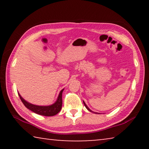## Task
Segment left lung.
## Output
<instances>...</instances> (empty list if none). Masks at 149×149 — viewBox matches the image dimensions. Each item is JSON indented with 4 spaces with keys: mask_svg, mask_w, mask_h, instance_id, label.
<instances>
[{
    "mask_svg": "<svg viewBox=\"0 0 149 149\" xmlns=\"http://www.w3.org/2000/svg\"><path fill=\"white\" fill-rule=\"evenodd\" d=\"M84 105H85V107H86V108H87V109L88 110H89V111H90V112H93V111H92V110H91L89 109V108H88V107H87V106L86 104H85V102H84Z\"/></svg>",
    "mask_w": 149,
    "mask_h": 149,
    "instance_id": "left-lung-1",
    "label": "left lung"
}]
</instances>
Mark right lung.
Listing matches in <instances>:
<instances>
[{
    "label": "right lung",
    "instance_id": "add662e5",
    "mask_svg": "<svg viewBox=\"0 0 149 149\" xmlns=\"http://www.w3.org/2000/svg\"><path fill=\"white\" fill-rule=\"evenodd\" d=\"M63 91H64V89H62L61 91H60L56 102H55L54 104L50 106H47V107L37 106V105L30 104V103L26 101V100H25L23 98L20 96L19 93L18 95L19 96V98L20 99H21L22 102H23V104L25 105V107H26L27 108H28V109H29L30 110H31L32 112L36 113L37 114L45 116H52L57 114L58 113L60 112V110H61L62 106V95Z\"/></svg>",
    "mask_w": 149,
    "mask_h": 149
}]
</instances>
